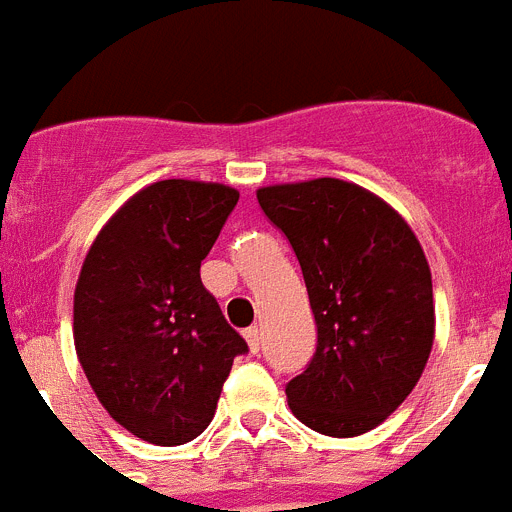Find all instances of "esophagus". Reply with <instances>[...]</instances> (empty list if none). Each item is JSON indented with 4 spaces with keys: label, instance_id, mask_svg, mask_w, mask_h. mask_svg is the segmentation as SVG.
I'll return each mask as SVG.
<instances>
[{
    "label": "esophagus",
    "instance_id": "esophagus-1",
    "mask_svg": "<svg viewBox=\"0 0 512 512\" xmlns=\"http://www.w3.org/2000/svg\"><path fill=\"white\" fill-rule=\"evenodd\" d=\"M243 336H246L248 341V348H251V354H259V348H261V330L253 325V328L243 330Z\"/></svg>",
    "mask_w": 512,
    "mask_h": 512
}]
</instances>
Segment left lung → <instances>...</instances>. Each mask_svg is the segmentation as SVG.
<instances>
[{"label":"left lung","mask_w":512,"mask_h":512,"mask_svg":"<svg viewBox=\"0 0 512 512\" xmlns=\"http://www.w3.org/2000/svg\"><path fill=\"white\" fill-rule=\"evenodd\" d=\"M259 205L295 248L318 348L287 382L289 410L312 431L351 438L400 408L436 333L431 266L382 197L343 179L271 184Z\"/></svg>","instance_id":"1"}]
</instances>
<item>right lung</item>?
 <instances>
[{
	"label": "right lung",
	"instance_id": "right-lung-1",
	"mask_svg": "<svg viewBox=\"0 0 512 512\" xmlns=\"http://www.w3.org/2000/svg\"><path fill=\"white\" fill-rule=\"evenodd\" d=\"M238 202L217 182L164 179L107 220L81 264L74 346L102 408L133 436L182 446L215 415L248 346L200 279Z\"/></svg>",
	"mask_w": 512,
	"mask_h": 512
}]
</instances>
